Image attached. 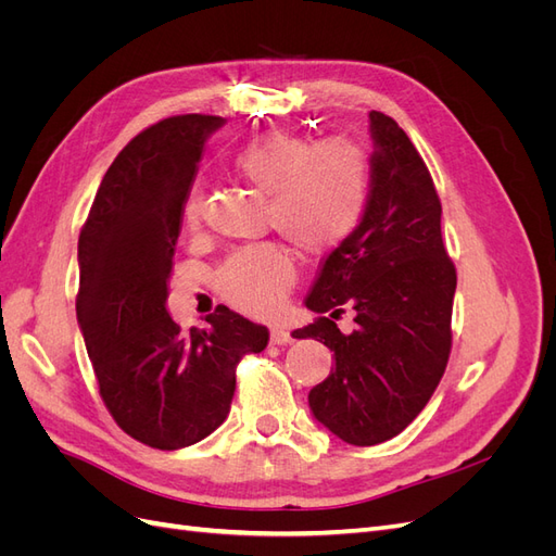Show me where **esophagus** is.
<instances>
[{
	"instance_id": "obj_1",
	"label": "esophagus",
	"mask_w": 556,
	"mask_h": 556,
	"mask_svg": "<svg viewBox=\"0 0 556 556\" xmlns=\"http://www.w3.org/2000/svg\"><path fill=\"white\" fill-rule=\"evenodd\" d=\"M294 341V336L288 329H271V343L274 345H288Z\"/></svg>"
}]
</instances>
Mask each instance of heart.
Here are the masks:
<instances>
[{
  "instance_id": "1",
  "label": "heart",
  "mask_w": 556,
  "mask_h": 556,
  "mask_svg": "<svg viewBox=\"0 0 556 556\" xmlns=\"http://www.w3.org/2000/svg\"><path fill=\"white\" fill-rule=\"evenodd\" d=\"M231 169L268 194V223L313 257L341 248L362 225L371 201V162L345 137L313 141L292 131H264L231 155ZM201 227V199L185 206ZM296 274L294 252L280 241L237 248L217 268V292L248 315L271 313Z\"/></svg>"
}]
</instances>
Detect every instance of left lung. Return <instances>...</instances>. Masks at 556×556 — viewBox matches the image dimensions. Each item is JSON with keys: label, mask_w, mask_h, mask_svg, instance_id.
<instances>
[{"label": "left lung", "mask_w": 556, "mask_h": 556, "mask_svg": "<svg viewBox=\"0 0 556 556\" xmlns=\"http://www.w3.org/2000/svg\"><path fill=\"white\" fill-rule=\"evenodd\" d=\"M376 141L371 201L357 231L319 266L296 339L325 343L336 368L308 394L317 422L350 445L394 439L422 413L452 350L454 268L441 199L422 155L394 117L368 113ZM350 305L356 329L334 319Z\"/></svg>", "instance_id": "obj_1"}]
</instances>
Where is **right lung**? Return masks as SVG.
Here are the masks:
<instances>
[{
    "instance_id": "add662e5",
    "label": "right lung",
    "mask_w": 556,
    "mask_h": 556,
    "mask_svg": "<svg viewBox=\"0 0 556 556\" xmlns=\"http://www.w3.org/2000/svg\"><path fill=\"white\" fill-rule=\"evenodd\" d=\"M217 115H172L134 137L94 194L78 237L76 315L99 396L115 425L157 450L199 443L225 422L237 366L268 329L225 306L208 329L166 313L182 206Z\"/></svg>"
}]
</instances>
